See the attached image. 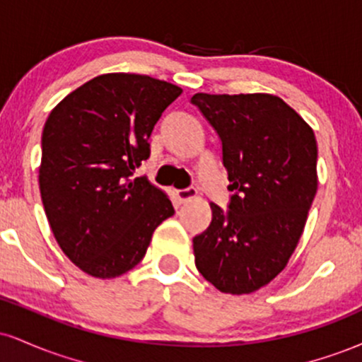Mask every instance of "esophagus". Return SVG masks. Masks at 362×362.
Segmentation results:
<instances>
[{
  "label": "esophagus",
  "instance_id": "1",
  "mask_svg": "<svg viewBox=\"0 0 362 362\" xmlns=\"http://www.w3.org/2000/svg\"><path fill=\"white\" fill-rule=\"evenodd\" d=\"M195 195H197V190H195L194 187H189V189L177 190V199H178V201H180V202L190 201V199H194Z\"/></svg>",
  "mask_w": 362,
  "mask_h": 362
}]
</instances>
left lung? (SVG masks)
Wrapping results in <instances>:
<instances>
[{
	"mask_svg": "<svg viewBox=\"0 0 362 362\" xmlns=\"http://www.w3.org/2000/svg\"><path fill=\"white\" fill-rule=\"evenodd\" d=\"M194 105L223 146L228 209L211 202L194 236L195 267L216 289L248 294L286 267L317 194V139L296 110L269 93H195Z\"/></svg>",
	"mask_w": 362,
	"mask_h": 362,
	"instance_id": "1",
	"label": "left lung"
}]
</instances>
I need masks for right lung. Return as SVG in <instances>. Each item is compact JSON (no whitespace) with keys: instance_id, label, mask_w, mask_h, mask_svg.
Returning a JSON list of instances; mask_svg holds the SVG:
<instances>
[{"instance_id":"add662e5","label":"right lung","mask_w":362,"mask_h":362,"mask_svg":"<svg viewBox=\"0 0 362 362\" xmlns=\"http://www.w3.org/2000/svg\"><path fill=\"white\" fill-rule=\"evenodd\" d=\"M182 88L146 74L109 73L54 107L42 131L40 197L54 238L76 267L119 277L143 260L173 216L168 195L146 177L149 136Z\"/></svg>"}]
</instances>
